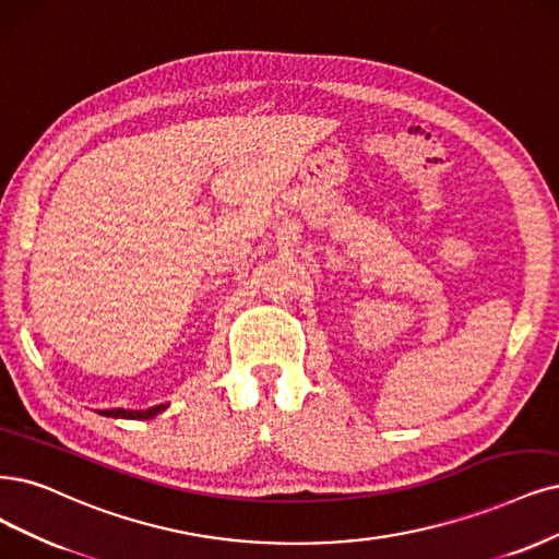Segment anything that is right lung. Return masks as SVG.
Segmentation results:
<instances>
[{"mask_svg": "<svg viewBox=\"0 0 559 559\" xmlns=\"http://www.w3.org/2000/svg\"><path fill=\"white\" fill-rule=\"evenodd\" d=\"M168 407V403H160V405H154L150 409H123V407H115V409H100L98 415L103 417H112V419H152L156 415H160V412Z\"/></svg>", "mask_w": 559, "mask_h": 559, "instance_id": "1", "label": "right lung"}]
</instances>
